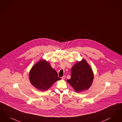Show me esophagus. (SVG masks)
I'll list each match as a JSON object with an SVG mask.
<instances>
[{
    "label": "esophagus",
    "mask_w": 122,
    "mask_h": 122,
    "mask_svg": "<svg viewBox=\"0 0 122 122\" xmlns=\"http://www.w3.org/2000/svg\"><path fill=\"white\" fill-rule=\"evenodd\" d=\"M65 77H66V76H63L61 77V79L62 80H64L65 79Z\"/></svg>",
    "instance_id": "obj_1"
}]
</instances>
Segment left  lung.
I'll list each match as a JSON object with an SVG mask.
<instances>
[{"label":"left lung","instance_id":"8db88e82","mask_svg":"<svg viewBox=\"0 0 122 122\" xmlns=\"http://www.w3.org/2000/svg\"><path fill=\"white\" fill-rule=\"evenodd\" d=\"M71 79L66 80L76 92L88 90L94 78L92 70L85 59L78 61L71 69Z\"/></svg>","mask_w":122,"mask_h":122}]
</instances>
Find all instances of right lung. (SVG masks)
Returning <instances> with one entry per match:
<instances>
[{
  "label": "right lung",
  "mask_w": 122,
  "mask_h": 122,
  "mask_svg": "<svg viewBox=\"0 0 122 122\" xmlns=\"http://www.w3.org/2000/svg\"><path fill=\"white\" fill-rule=\"evenodd\" d=\"M30 83L37 89L45 91L50 88L53 83L61 80L57 72L50 64L42 60L36 64L30 70L29 74Z\"/></svg>",
  "instance_id": "1"
}]
</instances>
